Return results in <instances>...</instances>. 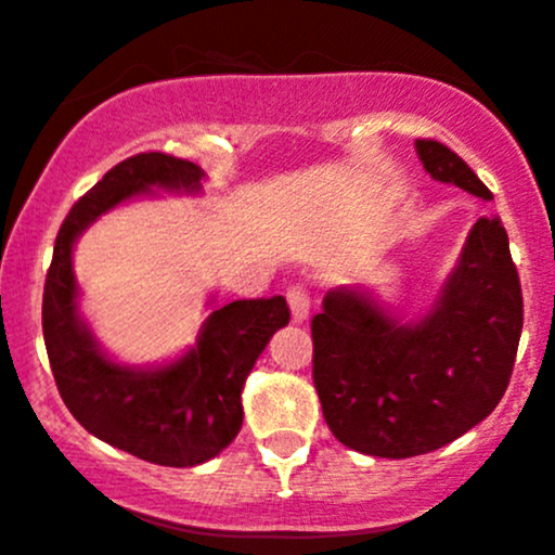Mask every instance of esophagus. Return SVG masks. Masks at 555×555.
I'll return each mask as SVG.
<instances>
[{"instance_id": "esophagus-1", "label": "esophagus", "mask_w": 555, "mask_h": 555, "mask_svg": "<svg viewBox=\"0 0 555 555\" xmlns=\"http://www.w3.org/2000/svg\"><path fill=\"white\" fill-rule=\"evenodd\" d=\"M287 302H289V310H292V319H295V324H302V321H306L308 313H310L308 289L302 287V284H292V287L287 289Z\"/></svg>"}]
</instances>
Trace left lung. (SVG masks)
Masks as SVG:
<instances>
[{
	"instance_id": "1",
	"label": "left lung",
	"mask_w": 555,
	"mask_h": 555,
	"mask_svg": "<svg viewBox=\"0 0 555 555\" xmlns=\"http://www.w3.org/2000/svg\"><path fill=\"white\" fill-rule=\"evenodd\" d=\"M418 160L442 184L492 192L431 139ZM525 306L501 218H479L459 263L416 321L358 287L328 289L313 315V385L332 435L376 459H413L485 422L514 371Z\"/></svg>"
}]
</instances>
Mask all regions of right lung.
<instances>
[{"mask_svg":"<svg viewBox=\"0 0 555 555\" xmlns=\"http://www.w3.org/2000/svg\"><path fill=\"white\" fill-rule=\"evenodd\" d=\"M203 179V168L163 152H142L109 168L60 227L41 306L54 382L76 422L107 446L179 468L216 459L240 435L245 379L273 332L289 324L287 300L229 302L205 319L184 356L160 366H126L102 350L78 313L73 247L120 203L155 197V189L199 194Z\"/></svg>","mask_w":555,"mask_h":555,"instance_id":"1","label":"right lung"}]
</instances>
